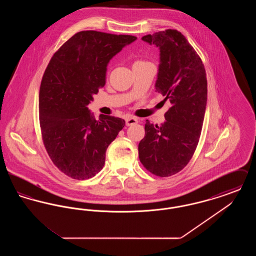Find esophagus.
<instances>
[{"label": "esophagus", "mask_w": 256, "mask_h": 256, "mask_svg": "<svg viewBox=\"0 0 256 256\" xmlns=\"http://www.w3.org/2000/svg\"><path fill=\"white\" fill-rule=\"evenodd\" d=\"M138 122V120L136 119V118H134V117H128V118H126V124L128 126H132V124H137Z\"/></svg>", "instance_id": "34e87169"}]
</instances>
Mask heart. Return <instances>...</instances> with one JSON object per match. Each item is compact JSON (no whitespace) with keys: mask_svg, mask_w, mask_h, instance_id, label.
<instances>
[{"mask_svg":"<svg viewBox=\"0 0 256 256\" xmlns=\"http://www.w3.org/2000/svg\"><path fill=\"white\" fill-rule=\"evenodd\" d=\"M145 62H146V61L136 60L135 61V62H134V64H139V63H145Z\"/></svg>","mask_w":256,"mask_h":256,"instance_id":"obj_1","label":"heart"}]
</instances>
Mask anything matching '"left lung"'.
<instances>
[{
	"instance_id": "left-lung-1",
	"label": "left lung",
	"mask_w": 256,
	"mask_h": 256,
	"mask_svg": "<svg viewBox=\"0 0 256 256\" xmlns=\"http://www.w3.org/2000/svg\"><path fill=\"white\" fill-rule=\"evenodd\" d=\"M142 40L160 50L156 89L172 106L160 126L146 120L145 137L138 146L139 159L152 174L167 178L182 170L198 144L206 108V73L180 32L169 28Z\"/></svg>"
}]
</instances>
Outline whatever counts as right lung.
<instances>
[{
  "label": "right lung",
  "instance_id": "right-lung-1",
  "mask_svg": "<svg viewBox=\"0 0 256 256\" xmlns=\"http://www.w3.org/2000/svg\"><path fill=\"white\" fill-rule=\"evenodd\" d=\"M136 38L80 32L50 60L39 91L41 136L52 163L69 178L96 176L110 143L124 126V120L108 115L95 120L87 106L106 84L110 60Z\"/></svg>",
  "mask_w": 256,
  "mask_h": 256
}]
</instances>
